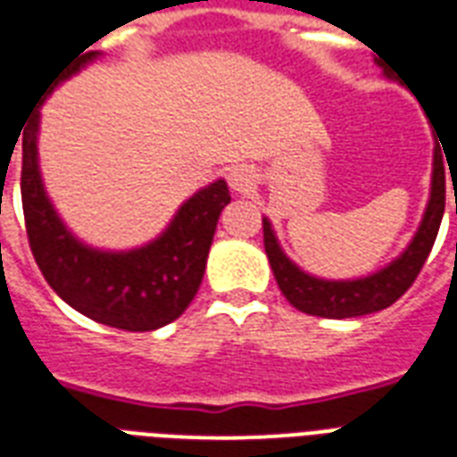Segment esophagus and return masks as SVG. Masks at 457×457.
I'll use <instances>...</instances> for the list:
<instances>
[{
    "mask_svg": "<svg viewBox=\"0 0 457 457\" xmlns=\"http://www.w3.org/2000/svg\"><path fill=\"white\" fill-rule=\"evenodd\" d=\"M254 183H257V179H254V171L250 166H236L228 173V186L236 193H250L254 188Z\"/></svg>",
    "mask_w": 457,
    "mask_h": 457,
    "instance_id": "esophagus-1",
    "label": "esophagus"
}]
</instances>
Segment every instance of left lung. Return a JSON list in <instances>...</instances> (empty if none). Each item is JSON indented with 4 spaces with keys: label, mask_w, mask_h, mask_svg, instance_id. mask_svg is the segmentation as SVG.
I'll list each match as a JSON object with an SVG mask.
<instances>
[{
    "label": "left lung",
    "mask_w": 457,
    "mask_h": 457,
    "mask_svg": "<svg viewBox=\"0 0 457 457\" xmlns=\"http://www.w3.org/2000/svg\"><path fill=\"white\" fill-rule=\"evenodd\" d=\"M445 207V173L441 152L434 147V162H431V188L429 200L424 207L422 221L417 226L415 236L410 238L398 257L384 264L381 269L357 278H321L314 277L284 253L278 243L277 231L267 217L262 219L264 226V250H267L269 264L274 271L278 288L295 310L314 317H328V320H345V317H360L386 310L408 291L412 281L420 274V269L431 253V245L436 240L438 226L444 219Z\"/></svg>",
    "instance_id": "obj_1"
}]
</instances>
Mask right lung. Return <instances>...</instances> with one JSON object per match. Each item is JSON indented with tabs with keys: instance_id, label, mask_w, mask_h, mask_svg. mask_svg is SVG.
<instances>
[{
	"instance_id": "right-lung-1",
	"label": "right lung",
	"mask_w": 457,
	"mask_h": 457,
	"mask_svg": "<svg viewBox=\"0 0 457 457\" xmlns=\"http://www.w3.org/2000/svg\"><path fill=\"white\" fill-rule=\"evenodd\" d=\"M100 56H76L56 73L54 87ZM37 136L40 109L23 130L21 197L30 250L47 284L80 314L123 331H154L179 320L203 284L219 214L231 203L226 180L193 193L157 238L130 250H104L78 238L56 212L42 180Z\"/></svg>"
}]
</instances>
